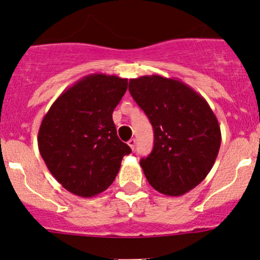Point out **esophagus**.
Here are the masks:
<instances>
[{
	"instance_id": "obj_1",
	"label": "esophagus",
	"mask_w": 260,
	"mask_h": 260,
	"mask_svg": "<svg viewBox=\"0 0 260 260\" xmlns=\"http://www.w3.org/2000/svg\"><path fill=\"white\" fill-rule=\"evenodd\" d=\"M128 146L131 147V149H132V151H135V148H136V139L135 138L129 139V141H128Z\"/></svg>"
}]
</instances>
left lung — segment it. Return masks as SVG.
<instances>
[{
  "label": "left lung",
  "instance_id": "8db88e82",
  "mask_svg": "<svg viewBox=\"0 0 260 260\" xmlns=\"http://www.w3.org/2000/svg\"><path fill=\"white\" fill-rule=\"evenodd\" d=\"M129 93L154 131L151 154L141 159L144 176L162 194H185L214 165L222 141L217 117L198 92L176 78H132Z\"/></svg>",
  "mask_w": 260,
  "mask_h": 260
}]
</instances>
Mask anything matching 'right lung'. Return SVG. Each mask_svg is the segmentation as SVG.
<instances>
[{
    "label": "right lung",
    "instance_id": "right-lung-1",
    "mask_svg": "<svg viewBox=\"0 0 260 260\" xmlns=\"http://www.w3.org/2000/svg\"><path fill=\"white\" fill-rule=\"evenodd\" d=\"M128 80L93 73L58 95L38 131V149L48 171L68 192L91 198L113 183L131 148L117 136L114 108Z\"/></svg>",
    "mask_w": 260,
    "mask_h": 260
}]
</instances>
